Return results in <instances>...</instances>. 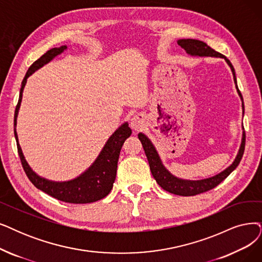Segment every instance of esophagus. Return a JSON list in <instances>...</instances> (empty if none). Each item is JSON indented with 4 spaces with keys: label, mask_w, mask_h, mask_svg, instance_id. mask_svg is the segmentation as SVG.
<instances>
[{
    "label": "esophagus",
    "mask_w": 262,
    "mask_h": 262,
    "mask_svg": "<svg viewBox=\"0 0 262 262\" xmlns=\"http://www.w3.org/2000/svg\"><path fill=\"white\" fill-rule=\"evenodd\" d=\"M130 127L134 130V131H140L145 127V119L141 115H137L134 116L131 121H130Z\"/></svg>",
    "instance_id": "34e87169"
}]
</instances>
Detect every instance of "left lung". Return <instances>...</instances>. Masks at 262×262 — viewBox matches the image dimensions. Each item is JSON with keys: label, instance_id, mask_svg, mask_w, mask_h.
I'll return each instance as SVG.
<instances>
[{"label": "left lung", "instance_id": "1", "mask_svg": "<svg viewBox=\"0 0 262 262\" xmlns=\"http://www.w3.org/2000/svg\"><path fill=\"white\" fill-rule=\"evenodd\" d=\"M177 44H179L182 48H184L187 54L191 57H200V58L212 57V58H224L225 59V61L227 62V64L230 67V69H231V72L233 74V80L235 83L237 95L241 98V101H242V108H243V116H244L243 97H242V95H241V92L238 90L236 77H235V71H234L233 66L231 64V62H230L224 55L219 54V52L215 51L210 46H207L202 40L192 39V38L179 39L177 40ZM242 129H243L242 140H241L239 148H238V151L236 154V157L233 160V162L228 167H226V169L224 171H222L221 173H218L212 177H207V179L196 180V181L184 180V179H180V177L173 175L164 166L158 151H157L156 147L151 143V141L148 139L147 135L140 132L138 137L143 145V148L146 154V157H147L151 174L154 176V179L156 180V182L158 183V185L165 191H169V192L177 194V195L189 196V195H195V194L213 189L214 187H216L218 184H221L225 179H227V176L230 173L236 169V166L238 165L241 159H242L243 154H244V148H245L244 127H242Z\"/></svg>", "mask_w": 262, "mask_h": 262}]
</instances>
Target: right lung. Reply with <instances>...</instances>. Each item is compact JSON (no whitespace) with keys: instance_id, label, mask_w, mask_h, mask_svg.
<instances>
[{"instance_id":"right-lung-1","label":"right lung","mask_w":262,"mask_h":262,"mask_svg":"<svg viewBox=\"0 0 262 262\" xmlns=\"http://www.w3.org/2000/svg\"><path fill=\"white\" fill-rule=\"evenodd\" d=\"M67 49V45L49 49L46 54H44L38 60H36L28 70L27 74L21 82V88H20L19 92V100L15 111L14 133L17 142L18 154L20 157V160H21L24 170L28 176V179L37 188V189L44 191L45 193L51 195L52 198L57 199V200L63 202L75 204L91 203L105 198L112 190L113 184L115 182V179H116L117 163L121 147L124 141L127 140L132 133L131 129L129 128V123L127 121L123 122L120 127L116 129V131L111 135L105 145L103 146V148L96 158V160L92 162V164L85 172L79 174L75 179L64 182H55L47 180L32 170V167L29 165L28 161L26 160V157L23 152L21 147H20L16 129L17 117L20 110V105H21L23 93L26 87L27 79L32 75L35 71L49 63L51 60H54L57 56L61 55L62 52L66 51Z\"/></svg>"}]
</instances>
